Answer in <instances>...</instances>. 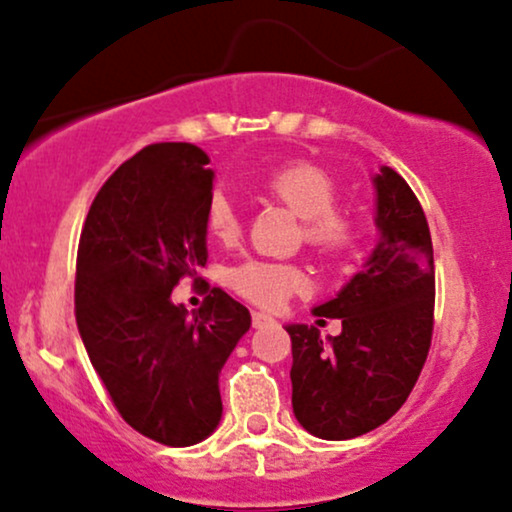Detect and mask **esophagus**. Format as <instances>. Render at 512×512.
<instances>
[{"label": "esophagus", "instance_id": "1", "mask_svg": "<svg viewBox=\"0 0 512 512\" xmlns=\"http://www.w3.org/2000/svg\"><path fill=\"white\" fill-rule=\"evenodd\" d=\"M251 322H254L256 329L276 327V320H273L271 315H266V312H254V315H251Z\"/></svg>", "mask_w": 512, "mask_h": 512}]
</instances>
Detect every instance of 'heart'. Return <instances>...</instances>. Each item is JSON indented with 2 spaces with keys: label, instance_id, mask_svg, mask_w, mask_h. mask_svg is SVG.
<instances>
[{
  "label": "heart",
  "instance_id": "1",
  "mask_svg": "<svg viewBox=\"0 0 512 512\" xmlns=\"http://www.w3.org/2000/svg\"><path fill=\"white\" fill-rule=\"evenodd\" d=\"M263 190L302 217V239L324 258H342L359 239V224L349 210L337 205L339 185L320 163L288 161L263 178ZM207 232L217 244L232 246L241 236V217L224 190H214L205 212ZM305 273L295 263L251 261L227 271V285L258 307H280L305 288Z\"/></svg>",
  "mask_w": 512,
  "mask_h": 512
}]
</instances>
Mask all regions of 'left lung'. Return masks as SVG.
Masks as SVG:
<instances>
[{"label":"left lung","mask_w":512,"mask_h":512,"mask_svg":"<svg viewBox=\"0 0 512 512\" xmlns=\"http://www.w3.org/2000/svg\"><path fill=\"white\" fill-rule=\"evenodd\" d=\"M376 224L381 241L334 300L315 315L339 317L342 334L290 324L293 412L322 439H351L390 420L425 366L434 327V256L427 217L393 168H381Z\"/></svg>","instance_id":"1"}]
</instances>
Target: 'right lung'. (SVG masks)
I'll use <instances>...</instances> for the list:
<instances>
[{
	"label": "right lung",
	"instance_id": "right-lung-1",
	"mask_svg": "<svg viewBox=\"0 0 512 512\" xmlns=\"http://www.w3.org/2000/svg\"><path fill=\"white\" fill-rule=\"evenodd\" d=\"M207 163L192 144H151L122 163L92 200L75 266V317L97 376L126 425L168 447L219 425V371L251 327L219 288L192 317L170 302L207 263Z\"/></svg>",
	"mask_w": 512,
	"mask_h": 512
}]
</instances>
